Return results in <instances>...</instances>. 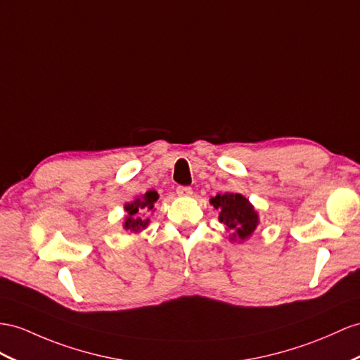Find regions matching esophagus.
<instances>
[{"instance_id":"obj_1","label":"esophagus","mask_w":360,"mask_h":360,"mask_svg":"<svg viewBox=\"0 0 360 360\" xmlns=\"http://www.w3.org/2000/svg\"><path fill=\"white\" fill-rule=\"evenodd\" d=\"M176 193H178L179 196H191L193 190H191V187H188V186H178V187H176Z\"/></svg>"}]
</instances>
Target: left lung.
Listing matches in <instances>:
<instances>
[{
	"mask_svg": "<svg viewBox=\"0 0 360 360\" xmlns=\"http://www.w3.org/2000/svg\"><path fill=\"white\" fill-rule=\"evenodd\" d=\"M210 202L220 211L219 220L228 229H231L233 237H238L243 240L252 234L257 224H259V216H257L252 205L238 193L217 195L216 198H211Z\"/></svg>",
	"mask_w": 360,
	"mask_h": 360,
	"instance_id": "obj_1",
	"label": "left lung"
}]
</instances>
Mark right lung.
Listing matches in <instances>:
<instances>
[{
	"instance_id": "right-lung-1",
	"label": "right lung",
	"mask_w": 360,
	"mask_h": 360,
	"mask_svg": "<svg viewBox=\"0 0 360 360\" xmlns=\"http://www.w3.org/2000/svg\"><path fill=\"white\" fill-rule=\"evenodd\" d=\"M158 200V193L147 191L143 199H136L132 204H126L124 210L127 211V217L124 222V228L132 233L141 231L149 224V219H143L140 216L141 211H149L153 208V204Z\"/></svg>"
}]
</instances>
